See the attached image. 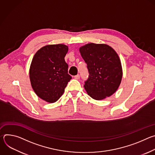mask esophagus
I'll return each instance as SVG.
<instances>
[{
    "label": "esophagus",
    "instance_id": "esophagus-1",
    "mask_svg": "<svg viewBox=\"0 0 155 155\" xmlns=\"http://www.w3.org/2000/svg\"><path fill=\"white\" fill-rule=\"evenodd\" d=\"M74 78H75V79H76V80H78V79L80 78V75L78 74V75L74 76Z\"/></svg>",
    "mask_w": 155,
    "mask_h": 155
}]
</instances>
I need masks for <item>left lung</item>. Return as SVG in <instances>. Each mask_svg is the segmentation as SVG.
<instances>
[{
    "instance_id": "8db88e82",
    "label": "left lung",
    "mask_w": 155,
    "mask_h": 155,
    "mask_svg": "<svg viewBox=\"0 0 155 155\" xmlns=\"http://www.w3.org/2000/svg\"><path fill=\"white\" fill-rule=\"evenodd\" d=\"M79 50L89 72L84 84L87 94L96 100L112 96L118 88L123 76L118 54L106 44L93 43L81 47Z\"/></svg>"
}]
</instances>
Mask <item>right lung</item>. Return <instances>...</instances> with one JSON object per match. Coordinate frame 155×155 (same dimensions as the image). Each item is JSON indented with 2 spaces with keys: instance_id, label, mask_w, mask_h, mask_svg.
<instances>
[{
  "instance_id": "obj_1",
  "label": "right lung",
  "mask_w": 155,
  "mask_h": 155,
  "mask_svg": "<svg viewBox=\"0 0 155 155\" xmlns=\"http://www.w3.org/2000/svg\"><path fill=\"white\" fill-rule=\"evenodd\" d=\"M68 51V47L63 44L48 45L38 50L32 59L29 69L32 87L47 102L57 101L72 79L64 59Z\"/></svg>"
}]
</instances>
